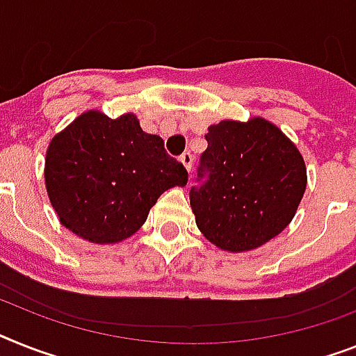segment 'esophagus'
I'll return each mask as SVG.
<instances>
[{
  "label": "esophagus",
  "mask_w": 356,
  "mask_h": 356,
  "mask_svg": "<svg viewBox=\"0 0 356 356\" xmlns=\"http://www.w3.org/2000/svg\"><path fill=\"white\" fill-rule=\"evenodd\" d=\"M193 160H195V158H193V154H191L189 151L184 152V154L180 156V161L184 163V167L187 169V171H191V169H193Z\"/></svg>",
  "instance_id": "1"
}]
</instances>
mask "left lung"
Segmentation results:
<instances>
[{
	"mask_svg": "<svg viewBox=\"0 0 356 356\" xmlns=\"http://www.w3.org/2000/svg\"><path fill=\"white\" fill-rule=\"evenodd\" d=\"M191 207L204 236L224 251H251L280 234L305 191L304 158L267 120L220 122L205 134Z\"/></svg>",
	"mask_w": 356,
	"mask_h": 356,
	"instance_id": "obj_1",
	"label": "left lung"
}]
</instances>
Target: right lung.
Returning a JSON list of instances; mask_svg holds the SVG:
<instances>
[{
	"mask_svg": "<svg viewBox=\"0 0 356 356\" xmlns=\"http://www.w3.org/2000/svg\"><path fill=\"white\" fill-rule=\"evenodd\" d=\"M187 169L147 134L134 114L90 111L49 145L45 185L60 222L92 243L122 242L142 227L163 191L187 184Z\"/></svg>",
	"mask_w": 356,
	"mask_h": 356,
	"instance_id": "1",
	"label": "right lung"
}]
</instances>
